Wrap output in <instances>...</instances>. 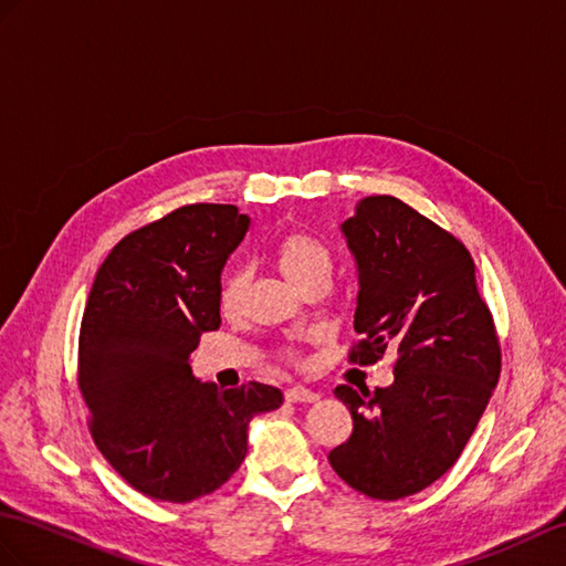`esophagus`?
Listing matches in <instances>:
<instances>
[{
	"mask_svg": "<svg viewBox=\"0 0 566 566\" xmlns=\"http://www.w3.org/2000/svg\"><path fill=\"white\" fill-rule=\"evenodd\" d=\"M285 401L287 403H314V401H319V394H314L312 389H305V387H293L285 391Z\"/></svg>",
	"mask_w": 566,
	"mask_h": 566,
	"instance_id": "esophagus-1",
	"label": "esophagus"
}]
</instances>
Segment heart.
Listing matches in <instances>:
<instances>
[{
	"mask_svg": "<svg viewBox=\"0 0 566 566\" xmlns=\"http://www.w3.org/2000/svg\"><path fill=\"white\" fill-rule=\"evenodd\" d=\"M273 261L279 271L285 275L300 291H307L312 283L328 281L331 266H334V256H331L328 247L316 240L305 230H291L275 242L273 247ZM247 275L242 269H230L220 283L218 302L220 310L232 314L242 305Z\"/></svg>",
	"mask_w": 566,
	"mask_h": 566,
	"instance_id": "b5f03b06",
	"label": "heart"
}]
</instances>
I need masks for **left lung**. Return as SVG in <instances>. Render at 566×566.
<instances>
[{
	"instance_id": "obj_1",
	"label": "left lung",
	"mask_w": 566,
	"mask_h": 566,
	"mask_svg": "<svg viewBox=\"0 0 566 566\" xmlns=\"http://www.w3.org/2000/svg\"><path fill=\"white\" fill-rule=\"evenodd\" d=\"M357 266L350 360L398 353L394 384L336 387L353 434L328 453L340 480L371 500H403L459 461L500 379L502 355L465 247L396 197H365L340 223Z\"/></svg>"
}]
</instances>
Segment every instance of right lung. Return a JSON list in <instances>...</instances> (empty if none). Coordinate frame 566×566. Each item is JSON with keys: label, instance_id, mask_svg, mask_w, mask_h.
<instances>
[{"label": "right lung", "instance_id": "right-lung-1", "mask_svg": "<svg viewBox=\"0 0 566 566\" xmlns=\"http://www.w3.org/2000/svg\"><path fill=\"white\" fill-rule=\"evenodd\" d=\"M250 216L230 203L182 206L129 232L95 273L78 336V387L107 463L146 497L211 494L247 457L254 416L283 394L195 379L189 355L220 326V271Z\"/></svg>", "mask_w": 566, "mask_h": 566}]
</instances>
